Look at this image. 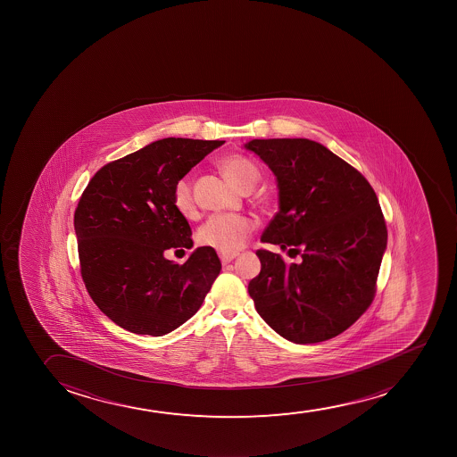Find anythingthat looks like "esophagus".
Masks as SVG:
<instances>
[{"label":"esophagus","mask_w":457,"mask_h":457,"mask_svg":"<svg viewBox=\"0 0 457 457\" xmlns=\"http://www.w3.org/2000/svg\"><path fill=\"white\" fill-rule=\"evenodd\" d=\"M220 258L222 264H227L237 258V253H220Z\"/></svg>","instance_id":"obj_1"}]
</instances>
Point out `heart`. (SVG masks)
<instances>
[{
    "label": "heart",
    "mask_w": 457,
    "mask_h": 457,
    "mask_svg": "<svg viewBox=\"0 0 457 457\" xmlns=\"http://www.w3.org/2000/svg\"><path fill=\"white\" fill-rule=\"evenodd\" d=\"M218 166L224 172V176L243 191L253 188L262 177L258 164L244 155L226 157L220 160ZM172 205L185 218H191L195 214V197L188 179H180L176 183L172 191ZM253 228V220L244 214H213L197 230V241L220 253H237L249 241Z\"/></svg>",
    "instance_id": "obj_1"
}]
</instances>
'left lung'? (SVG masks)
Masks as SVG:
<instances>
[{
  "label": "left lung",
  "instance_id": "1",
  "mask_svg": "<svg viewBox=\"0 0 457 457\" xmlns=\"http://www.w3.org/2000/svg\"><path fill=\"white\" fill-rule=\"evenodd\" d=\"M272 170L280 210L262 233L300 262L256 250L262 270L249 283L258 314L294 344L328 341L370 306L387 244L375 191L358 170L316 141L252 140Z\"/></svg>",
  "mask_w": 457,
  "mask_h": 457
}]
</instances>
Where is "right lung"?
<instances>
[{
    "label": "right lung",
    "mask_w": 457,
    "mask_h": 457,
    "mask_svg": "<svg viewBox=\"0 0 457 457\" xmlns=\"http://www.w3.org/2000/svg\"><path fill=\"white\" fill-rule=\"evenodd\" d=\"M220 140L163 138L104 164L74 212L80 275L110 320L135 335L163 336L201 308L220 272L212 247L183 264L166 250L191 249V227L172 205L176 183Z\"/></svg>",
    "instance_id": "1"
}]
</instances>
